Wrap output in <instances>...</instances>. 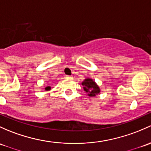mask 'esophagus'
Returning <instances> with one entry per match:
<instances>
[{
    "mask_svg": "<svg viewBox=\"0 0 151 151\" xmlns=\"http://www.w3.org/2000/svg\"><path fill=\"white\" fill-rule=\"evenodd\" d=\"M66 79H69V80H71V79H72L73 77H72V76H69V75H67L66 77Z\"/></svg>",
    "mask_w": 151,
    "mask_h": 151,
    "instance_id": "esophagus-1",
    "label": "esophagus"
}]
</instances>
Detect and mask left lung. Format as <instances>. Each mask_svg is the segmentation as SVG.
<instances>
[{"mask_svg": "<svg viewBox=\"0 0 151 151\" xmlns=\"http://www.w3.org/2000/svg\"><path fill=\"white\" fill-rule=\"evenodd\" d=\"M83 89L90 97H95L100 93L99 87L92 79L87 78L82 82Z\"/></svg>", "mask_w": 151, "mask_h": 151, "instance_id": "obj_1", "label": "left lung"}]
</instances>
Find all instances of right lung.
I'll list each match as a JSON object with an SVG mask.
<instances>
[{"label": "right lung", "instance_id": "1", "mask_svg": "<svg viewBox=\"0 0 151 151\" xmlns=\"http://www.w3.org/2000/svg\"><path fill=\"white\" fill-rule=\"evenodd\" d=\"M45 90H50V87H47L46 88H45Z\"/></svg>", "mask_w": 151, "mask_h": 151}]
</instances>
